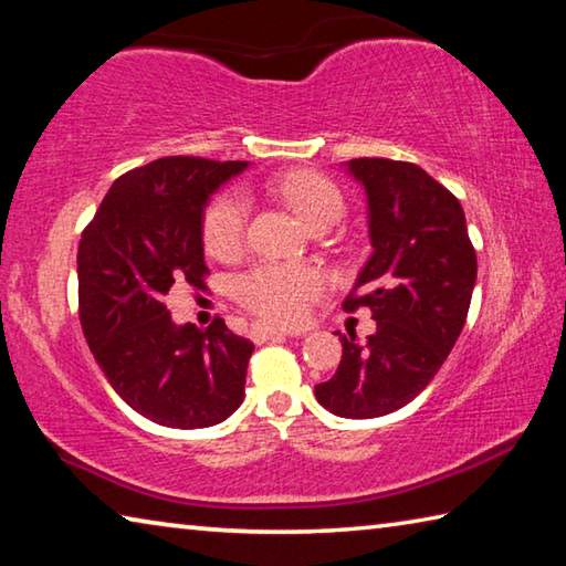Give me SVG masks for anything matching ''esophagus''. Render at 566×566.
<instances>
[{
  "instance_id": "34e87169",
  "label": "esophagus",
  "mask_w": 566,
  "mask_h": 566,
  "mask_svg": "<svg viewBox=\"0 0 566 566\" xmlns=\"http://www.w3.org/2000/svg\"><path fill=\"white\" fill-rule=\"evenodd\" d=\"M286 334L290 332H284V329H276V327H266V324H254L252 327V337H254V342H270V339H282V337H286Z\"/></svg>"
}]
</instances>
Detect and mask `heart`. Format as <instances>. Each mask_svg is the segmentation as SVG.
<instances>
[{"instance_id": "b5f03b06", "label": "heart", "mask_w": 566, "mask_h": 566, "mask_svg": "<svg viewBox=\"0 0 566 566\" xmlns=\"http://www.w3.org/2000/svg\"><path fill=\"white\" fill-rule=\"evenodd\" d=\"M276 197L292 207V212L306 227L337 222L344 212L339 189L317 171H286L270 181ZM249 205L239 191H224L207 207L202 219V239L207 252L227 260L239 252L244 242ZM237 296L247 310L266 322L294 324L304 319L310 302L324 290V276L312 266L260 264L237 280Z\"/></svg>"}]
</instances>
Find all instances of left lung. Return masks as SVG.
<instances>
[{
    "label": "left lung",
    "mask_w": 566,
    "mask_h": 566,
    "mask_svg": "<svg viewBox=\"0 0 566 566\" xmlns=\"http://www.w3.org/2000/svg\"><path fill=\"white\" fill-rule=\"evenodd\" d=\"M367 195L371 254L344 302L369 306L377 332L342 339L334 377L317 401L347 419L385 417L409 405L442 367L462 334L476 282L464 209L424 169L395 159L344 161Z\"/></svg>",
    "instance_id": "1"
}]
</instances>
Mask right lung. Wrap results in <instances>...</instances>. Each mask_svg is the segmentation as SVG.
I'll list each match as a JSON object with an SVG mask.
<instances>
[{"label": "right lung", "mask_w": 566, "mask_h": 566, "mask_svg": "<svg viewBox=\"0 0 566 566\" xmlns=\"http://www.w3.org/2000/svg\"><path fill=\"white\" fill-rule=\"evenodd\" d=\"M247 167L199 157L149 161L114 181L82 234L84 337L112 389L161 427H212L244 399L254 344L219 317L205 332L177 324L165 296L175 282L205 286V209Z\"/></svg>", "instance_id": "1"}]
</instances>
